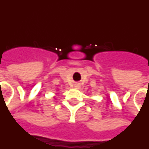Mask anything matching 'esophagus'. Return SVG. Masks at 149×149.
<instances>
[{"mask_svg":"<svg viewBox=\"0 0 149 149\" xmlns=\"http://www.w3.org/2000/svg\"><path fill=\"white\" fill-rule=\"evenodd\" d=\"M80 87V85L79 84H74L75 88H79Z\"/></svg>","mask_w":149,"mask_h":149,"instance_id":"obj_1","label":"esophagus"}]
</instances>
